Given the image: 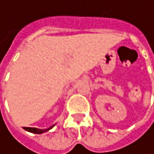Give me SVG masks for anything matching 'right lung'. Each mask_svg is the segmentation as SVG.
Here are the masks:
<instances>
[{"mask_svg":"<svg viewBox=\"0 0 154 154\" xmlns=\"http://www.w3.org/2000/svg\"><path fill=\"white\" fill-rule=\"evenodd\" d=\"M52 127L54 126H51V128H45V129H38V128H25L26 130L29 131V132H32V133H36V134H41V133H43V132H46L48 130H50Z\"/></svg>","mask_w":154,"mask_h":154,"instance_id":"1","label":"right lung"}]
</instances>
